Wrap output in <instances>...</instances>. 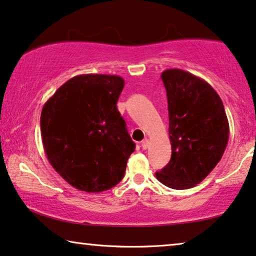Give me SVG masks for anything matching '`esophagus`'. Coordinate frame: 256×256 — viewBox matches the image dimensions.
Here are the masks:
<instances>
[{
	"label": "esophagus",
	"instance_id": "1",
	"mask_svg": "<svg viewBox=\"0 0 256 256\" xmlns=\"http://www.w3.org/2000/svg\"><path fill=\"white\" fill-rule=\"evenodd\" d=\"M148 146H150L148 139L142 140V150H147V148H148Z\"/></svg>",
	"mask_w": 256,
	"mask_h": 256
}]
</instances>
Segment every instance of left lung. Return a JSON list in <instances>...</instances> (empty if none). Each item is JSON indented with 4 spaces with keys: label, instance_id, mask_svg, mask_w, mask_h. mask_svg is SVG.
<instances>
[{
    "label": "left lung",
    "instance_id": "1",
    "mask_svg": "<svg viewBox=\"0 0 256 256\" xmlns=\"http://www.w3.org/2000/svg\"><path fill=\"white\" fill-rule=\"evenodd\" d=\"M167 92L172 158L156 172L172 189H189L203 181L220 161L230 126L220 97L189 72L172 68L161 74Z\"/></svg>",
    "mask_w": 256,
    "mask_h": 256
}]
</instances>
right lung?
<instances>
[{
  "mask_svg": "<svg viewBox=\"0 0 256 256\" xmlns=\"http://www.w3.org/2000/svg\"><path fill=\"white\" fill-rule=\"evenodd\" d=\"M124 84L118 75H76L42 106L46 156L58 174L81 192H100L118 184L136 150L117 109Z\"/></svg>",
  "mask_w": 256,
  "mask_h": 256,
  "instance_id": "right-lung-1",
  "label": "right lung"
}]
</instances>
